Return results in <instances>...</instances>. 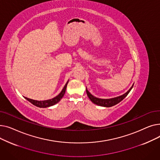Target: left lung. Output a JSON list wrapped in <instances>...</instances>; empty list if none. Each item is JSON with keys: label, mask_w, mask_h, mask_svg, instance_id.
Returning <instances> with one entry per match:
<instances>
[{"label": "left lung", "mask_w": 160, "mask_h": 160, "mask_svg": "<svg viewBox=\"0 0 160 160\" xmlns=\"http://www.w3.org/2000/svg\"><path fill=\"white\" fill-rule=\"evenodd\" d=\"M133 85H132V86L130 88V89L125 93L124 94H123L122 95H121L119 97H115V98H109V99H103V98H97L95 97H94L93 95H92L89 91L86 88V93L87 95L89 97V98L91 100V101L92 102H93L94 104L100 106H104V107H112L113 106H115V104L119 103L121 100H122L126 97L128 95V94L130 93V91H131V89H132Z\"/></svg>", "instance_id": "8db88e82"}]
</instances>
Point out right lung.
<instances>
[{
	"mask_svg": "<svg viewBox=\"0 0 160 160\" xmlns=\"http://www.w3.org/2000/svg\"><path fill=\"white\" fill-rule=\"evenodd\" d=\"M69 81H67V82L66 83V84L65 85L64 88H63L62 91H61V93L59 94L58 95H57L56 97H55L54 98H52V99H49V100H42V101H39V100H33V99H30L28 98L27 97H24L25 98H26L27 100L30 102H31L32 104H33L36 106L39 107V108H47V107H50L51 106H53L56 104H57L60 100L62 98V97H63L65 93V90L67 88V83H68Z\"/></svg>",
	"mask_w": 160,
	"mask_h": 160,
	"instance_id": "1",
	"label": "right lung"
}]
</instances>
